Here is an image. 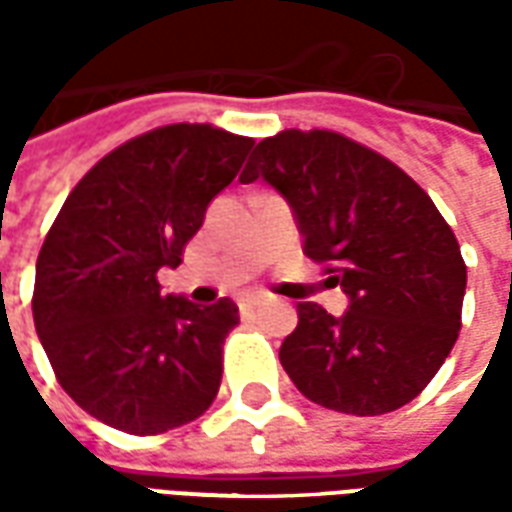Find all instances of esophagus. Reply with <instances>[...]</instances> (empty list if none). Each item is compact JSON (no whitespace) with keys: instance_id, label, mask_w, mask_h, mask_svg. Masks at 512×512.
Returning <instances> with one entry per match:
<instances>
[{"instance_id":"esophagus-1","label":"esophagus","mask_w":512,"mask_h":512,"mask_svg":"<svg viewBox=\"0 0 512 512\" xmlns=\"http://www.w3.org/2000/svg\"><path fill=\"white\" fill-rule=\"evenodd\" d=\"M260 307V299H255V296H246V299H238V310H241V315H252V312Z\"/></svg>"}]
</instances>
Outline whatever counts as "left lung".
Listing matches in <instances>:
<instances>
[{
	"label": "left lung",
	"mask_w": 512,
	"mask_h": 512,
	"mask_svg": "<svg viewBox=\"0 0 512 512\" xmlns=\"http://www.w3.org/2000/svg\"><path fill=\"white\" fill-rule=\"evenodd\" d=\"M290 202L304 252L348 293L334 318L299 301L279 362L312 403L356 417L406 406L461 332L466 263L425 189L376 150L326 128H285L255 147L241 183Z\"/></svg>",
	"instance_id": "1"
}]
</instances>
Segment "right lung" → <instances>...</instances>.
<instances>
[{
    "label": "right lung",
    "mask_w": 512,
    "mask_h": 512,
    "mask_svg": "<svg viewBox=\"0 0 512 512\" xmlns=\"http://www.w3.org/2000/svg\"><path fill=\"white\" fill-rule=\"evenodd\" d=\"M252 145L211 123L153 128L106 153L51 224L35 266V329L62 389L109 428L167 433L219 392L238 307L169 296L156 274L180 266Z\"/></svg>",
    "instance_id": "1"
}]
</instances>
